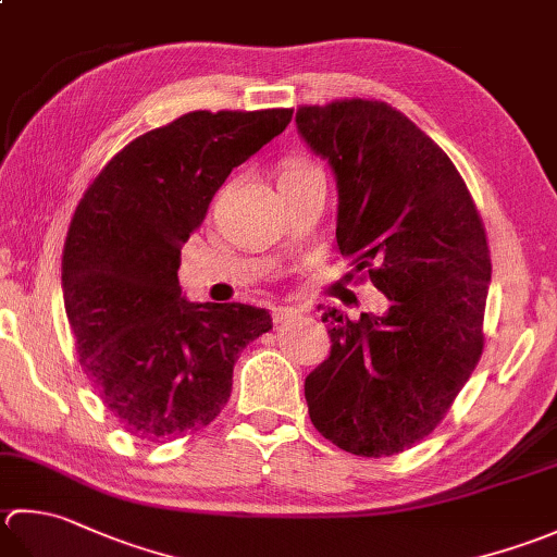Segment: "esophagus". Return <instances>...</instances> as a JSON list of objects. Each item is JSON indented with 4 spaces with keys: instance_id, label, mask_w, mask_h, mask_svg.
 Returning a JSON list of instances; mask_svg holds the SVG:
<instances>
[{
    "instance_id": "esophagus-1",
    "label": "esophagus",
    "mask_w": 557,
    "mask_h": 557,
    "mask_svg": "<svg viewBox=\"0 0 557 557\" xmlns=\"http://www.w3.org/2000/svg\"><path fill=\"white\" fill-rule=\"evenodd\" d=\"M297 313H299V309H294V307H275L272 309V319H275V323H282L287 319H294Z\"/></svg>"
}]
</instances>
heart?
<instances>
[{
	"instance_id": "heart-1",
	"label": "heart",
	"mask_w": 557,
	"mask_h": 557,
	"mask_svg": "<svg viewBox=\"0 0 557 557\" xmlns=\"http://www.w3.org/2000/svg\"><path fill=\"white\" fill-rule=\"evenodd\" d=\"M309 169H315V166H311V163H307V161H292L289 166L282 171V176H289V173H299V171H309Z\"/></svg>"
}]
</instances>
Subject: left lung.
Wrapping results in <instances>:
<instances>
[{
    "mask_svg": "<svg viewBox=\"0 0 557 557\" xmlns=\"http://www.w3.org/2000/svg\"><path fill=\"white\" fill-rule=\"evenodd\" d=\"M297 129L337 181L341 253L388 309L329 323L304 381L313 428L355 456H394L437 428L483 355L490 248L451 159L384 101L301 106Z\"/></svg>",
    "mask_w": 557,
    "mask_h": 557,
    "instance_id": "8db88e82",
    "label": "left lung"
}]
</instances>
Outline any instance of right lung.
Here are the masks:
<instances>
[{
  "label": "right lung",
  "mask_w": 557,
  "mask_h": 557,
  "mask_svg": "<svg viewBox=\"0 0 557 557\" xmlns=\"http://www.w3.org/2000/svg\"><path fill=\"white\" fill-rule=\"evenodd\" d=\"M292 108L193 111L129 141L86 188L62 250L79 364L123 430L145 442L207 428L265 309L193 304L181 248L232 169L289 125Z\"/></svg>",
  "instance_id": "1"
}]
</instances>
